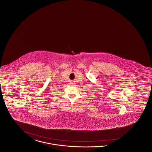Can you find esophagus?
<instances>
[{"mask_svg": "<svg viewBox=\"0 0 152 152\" xmlns=\"http://www.w3.org/2000/svg\"><path fill=\"white\" fill-rule=\"evenodd\" d=\"M70 83H71V85H74V82H71Z\"/></svg>", "mask_w": 152, "mask_h": 152, "instance_id": "esophagus-1", "label": "esophagus"}]
</instances>
